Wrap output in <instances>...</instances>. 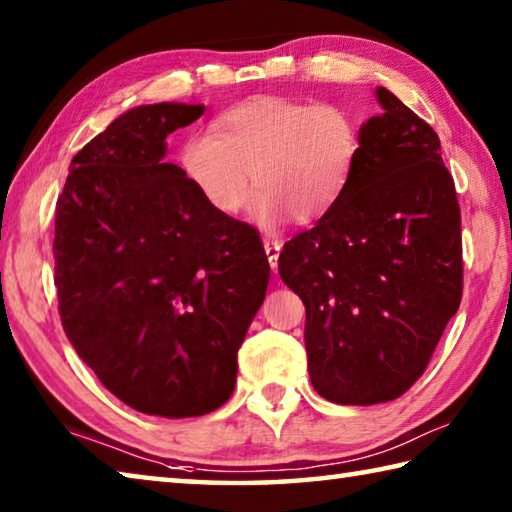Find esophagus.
Returning <instances> with one entry per match:
<instances>
[{"mask_svg": "<svg viewBox=\"0 0 512 512\" xmlns=\"http://www.w3.org/2000/svg\"><path fill=\"white\" fill-rule=\"evenodd\" d=\"M280 250H282V241L280 239H264V253L268 257V264H271V268L275 271L277 268V259H280Z\"/></svg>", "mask_w": 512, "mask_h": 512, "instance_id": "obj_1", "label": "esophagus"}]
</instances>
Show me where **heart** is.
<instances>
[{"mask_svg": "<svg viewBox=\"0 0 512 512\" xmlns=\"http://www.w3.org/2000/svg\"><path fill=\"white\" fill-rule=\"evenodd\" d=\"M359 153L361 126L343 106L255 97L223 110L210 133L187 137L178 162L221 216L239 212L253 178L250 219L275 228L289 216L325 219L348 192Z\"/></svg>", "mask_w": 512, "mask_h": 512, "instance_id": "obj_1", "label": "heart"}]
</instances>
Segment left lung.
Returning a JSON list of instances; mask_svg holds the SVG:
<instances>
[{
  "label": "left lung",
  "instance_id": "8db88e82",
  "mask_svg": "<svg viewBox=\"0 0 512 512\" xmlns=\"http://www.w3.org/2000/svg\"><path fill=\"white\" fill-rule=\"evenodd\" d=\"M341 203L280 253L305 302L309 379L336 404L397 400L463 296L461 210L433 128L386 88Z\"/></svg>",
  "mask_w": 512,
  "mask_h": 512
}]
</instances>
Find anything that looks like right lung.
<instances>
[{
    "instance_id": "1",
    "label": "right lung",
    "mask_w": 512,
    "mask_h": 512,
    "mask_svg": "<svg viewBox=\"0 0 512 512\" xmlns=\"http://www.w3.org/2000/svg\"><path fill=\"white\" fill-rule=\"evenodd\" d=\"M203 110H126L74 155L56 203L67 339L112 395L162 418L228 402L271 275L255 228L216 214L164 160L167 135Z\"/></svg>"
}]
</instances>
